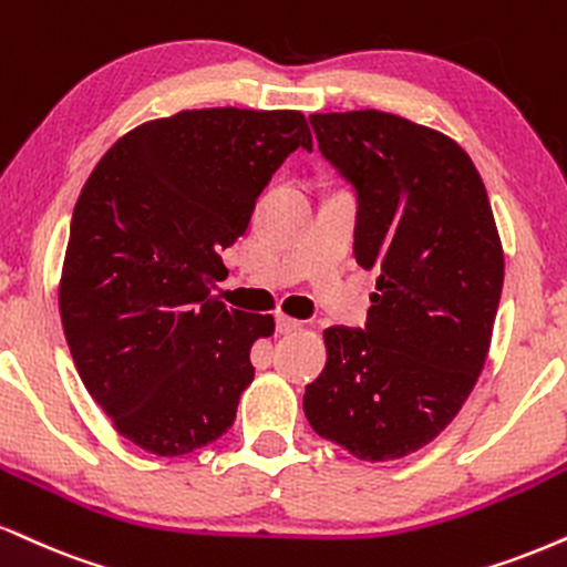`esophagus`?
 <instances>
[{
    "label": "esophagus",
    "instance_id": "1",
    "mask_svg": "<svg viewBox=\"0 0 567 567\" xmlns=\"http://www.w3.org/2000/svg\"><path fill=\"white\" fill-rule=\"evenodd\" d=\"M301 327H303L301 319L285 317V313H279V317H277V330H279V332H285V336H288V332H296V330H301Z\"/></svg>",
    "mask_w": 567,
    "mask_h": 567
}]
</instances>
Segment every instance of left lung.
<instances>
[{"mask_svg": "<svg viewBox=\"0 0 567 567\" xmlns=\"http://www.w3.org/2000/svg\"><path fill=\"white\" fill-rule=\"evenodd\" d=\"M309 121L357 193V261L380 277L364 330H324L327 364L303 412L359 460H399L431 443L478 383L504 282L499 231L478 168L446 134L380 111Z\"/></svg>", "mask_w": 567, "mask_h": 567, "instance_id": "1", "label": "left lung"}]
</instances>
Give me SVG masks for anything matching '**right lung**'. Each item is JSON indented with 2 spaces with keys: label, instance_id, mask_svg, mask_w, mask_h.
I'll use <instances>...</instances> for the list:
<instances>
[{
  "label": "right lung",
  "instance_id": "add662e5",
  "mask_svg": "<svg viewBox=\"0 0 567 567\" xmlns=\"http://www.w3.org/2000/svg\"><path fill=\"white\" fill-rule=\"evenodd\" d=\"M298 147L311 150L298 111H182L121 136L81 189L60 279L68 349L115 431L150 454H189L235 422L250 346L275 319L210 290Z\"/></svg>",
  "mask_w": 567,
  "mask_h": 567
}]
</instances>
